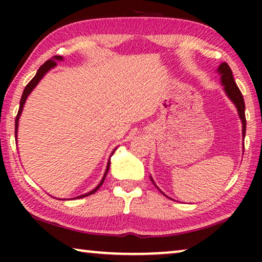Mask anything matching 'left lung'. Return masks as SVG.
<instances>
[{
	"instance_id": "8db88e82",
	"label": "left lung",
	"mask_w": 262,
	"mask_h": 262,
	"mask_svg": "<svg viewBox=\"0 0 262 262\" xmlns=\"http://www.w3.org/2000/svg\"><path fill=\"white\" fill-rule=\"evenodd\" d=\"M218 71L222 74V84L224 85L225 93H227L229 98L231 99V101L235 103L236 107H237L239 118L242 120V131H243V137L246 136V114H245V100H243L242 93L239 91L237 84L234 80V76H232V71L230 69V67L228 66V63L223 62L218 68ZM152 181V180H151Z\"/></svg>"
}]
</instances>
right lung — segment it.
I'll return each mask as SVG.
<instances>
[{"label": "right lung", "instance_id": "1", "mask_svg": "<svg viewBox=\"0 0 262 262\" xmlns=\"http://www.w3.org/2000/svg\"><path fill=\"white\" fill-rule=\"evenodd\" d=\"M63 58H62V56H55V57H52V58H50V59H48L46 60V62L42 64V66L39 68L38 69V71H37V74H35V76L32 78V80L28 82V84L26 85V87H25V89H24V93H23V96H21V100H20V107H19V112H17V114H16V118H15V138H16V132H17V123H19V118H20V114H21V112H23V108H24V105H25V102H26V99H27V96L30 95V93L33 91V88L35 87V85L38 84V82L41 80V77L44 76V75L48 73V71L51 69V68H53L55 66H57V63H56V60H62ZM110 164H111V162L108 161V163H107V168H106V171H105V175H103V178H102V180H101V182H100V184L98 185V187L96 188H94L93 189V191H91L89 193H87V194H83V195H80V196H77V198H83V196H87V195H91V194H93V193H95L96 191H98V189L101 187V185L103 184V181H105V178H106V175H107V173H108V169H110Z\"/></svg>", "mask_w": 262, "mask_h": 262}]
</instances>
